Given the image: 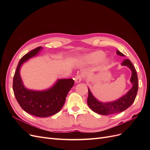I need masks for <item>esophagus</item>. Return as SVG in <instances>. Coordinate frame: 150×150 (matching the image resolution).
Returning <instances> with one entry per match:
<instances>
[{
	"instance_id": "obj_1",
	"label": "esophagus",
	"mask_w": 150,
	"mask_h": 150,
	"mask_svg": "<svg viewBox=\"0 0 150 150\" xmlns=\"http://www.w3.org/2000/svg\"><path fill=\"white\" fill-rule=\"evenodd\" d=\"M82 79H83V77H82V76H81V74H79L78 76H76L75 77V82L76 83H79L81 82V81H82Z\"/></svg>"
}]
</instances>
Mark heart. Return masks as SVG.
Masks as SVG:
<instances>
[{"instance_id":"b5f03b06","label":"heart","mask_w":150,"mask_h":150,"mask_svg":"<svg viewBox=\"0 0 150 150\" xmlns=\"http://www.w3.org/2000/svg\"><path fill=\"white\" fill-rule=\"evenodd\" d=\"M105 56V53L102 51H98L96 52H93L88 54H86L83 56H81L79 58L78 62L81 64L84 65H88V64H93L94 63H96L99 61L102 60V64L103 65L108 64L110 61L108 59L103 58Z\"/></svg>"}]
</instances>
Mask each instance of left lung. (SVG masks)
<instances>
[{"label":"left lung","instance_id":"obj_1","mask_svg":"<svg viewBox=\"0 0 150 150\" xmlns=\"http://www.w3.org/2000/svg\"><path fill=\"white\" fill-rule=\"evenodd\" d=\"M116 54L120 56H125L124 54L120 52L118 50H117ZM121 66H127L129 68L131 71L130 82L132 84V88L119 99L115 101L106 103L99 101L93 96L88 88V105L94 112L101 115H108L121 112L128 108L134 101L138 90L137 73L134 67L129 59L124 60L121 63Z\"/></svg>","mask_w":150,"mask_h":150}]
</instances>
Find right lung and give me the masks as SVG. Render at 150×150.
<instances>
[{
  "label": "right lung",
  "instance_id": "right-lung-1",
  "mask_svg": "<svg viewBox=\"0 0 150 150\" xmlns=\"http://www.w3.org/2000/svg\"><path fill=\"white\" fill-rule=\"evenodd\" d=\"M42 49L38 47L32 50L21 59L13 76V91L22 110L35 116L45 117L55 115L61 110L74 81L59 79L51 88L42 91L26 88L21 77V68L29 59L37 56Z\"/></svg>",
  "mask_w": 150,
  "mask_h": 150
}]
</instances>
